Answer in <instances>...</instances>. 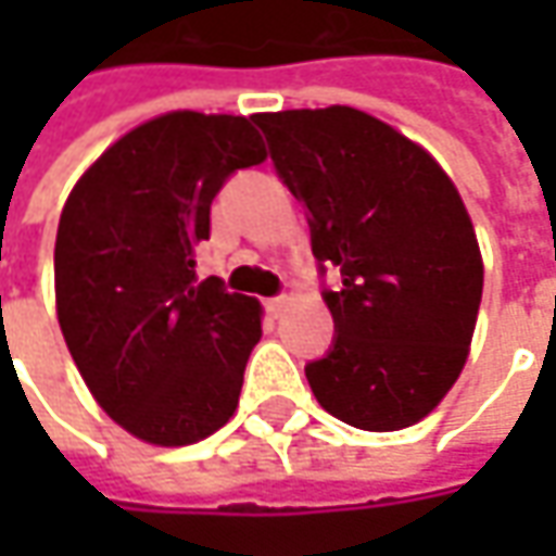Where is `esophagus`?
Masks as SVG:
<instances>
[{
	"mask_svg": "<svg viewBox=\"0 0 556 556\" xmlns=\"http://www.w3.org/2000/svg\"><path fill=\"white\" fill-rule=\"evenodd\" d=\"M285 306H288V296H285V293H278V296H268L266 300L268 312H278V309H285Z\"/></svg>",
	"mask_w": 556,
	"mask_h": 556,
	"instance_id": "obj_1",
	"label": "esophagus"
}]
</instances>
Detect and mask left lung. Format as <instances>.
Wrapping results in <instances>:
<instances>
[{"label":"left lung","mask_w":556,"mask_h":556,"mask_svg":"<svg viewBox=\"0 0 556 556\" xmlns=\"http://www.w3.org/2000/svg\"><path fill=\"white\" fill-rule=\"evenodd\" d=\"M278 179L303 201L331 350L306 365L328 415L402 430L430 415L467 362L482 260L458 188L424 148L355 108L256 114Z\"/></svg>","instance_id":"obj_1"}]
</instances>
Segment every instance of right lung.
<instances>
[{
    "label": "right lung",
    "mask_w": 556,
    "mask_h": 556,
    "mask_svg": "<svg viewBox=\"0 0 556 556\" xmlns=\"http://www.w3.org/2000/svg\"><path fill=\"white\" fill-rule=\"evenodd\" d=\"M266 161L250 117L176 111L111 144L64 203L58 321L98 405L132 437L188 445L238 408L260 303L198 278L210 203Z\"/></svg>",
    "instance_id": "obj_1"
}]
</instances>
